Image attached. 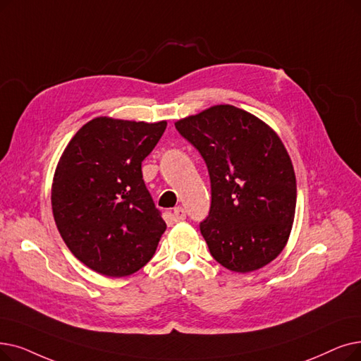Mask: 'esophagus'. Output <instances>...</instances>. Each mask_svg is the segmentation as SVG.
I'll return each instance as SVG.
<instances>
[{"instance_id":"esophagus-1","label":"esophagus","mask_w":361,"mask_h":361,"mask_svg":"<svg viewBox=\"0 0 361 361\" xmlns=\"http://www.w3.org/2000/svg\"><path fill=\"white\" fill-rule=\"evenodd\" d=\"M172 219H174L176 223L183 221V219H185V209H184V208H181V207L176 208V209H174V212H172Z\"/></svg>"}]
</instances>
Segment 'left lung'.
Masks as SVG:
<instances>
[{"label":"left lung","mask_w":361,"mask_h":361,"mask_svg":"<svg viewBox=\"0 0 361 361\" xmlns=\"http://www.w3.org/2000/svg\"><path fill=\"white\" fill-rule=\"evenodd\" d=\"M202 154L211 178V209L200 223L223 267L249 273L288 243L296 207L289 154L267 123L239 107L216 104L176 122Z\"/></svg>","instance_id":"1"}]
</instances>
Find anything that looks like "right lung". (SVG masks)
I'll return each mask as SVG.
<instances>
[{"label": "right lung", "instance_id": "add662e5", "mask_svg": "<svg viewBox=\"0 0 361 361\" xmlns=\"http://www.w3.org/2000/svg\"><path fill=\"white\" fill-rule=\"evenodd\" d=\"M165 128L166 121L94 118L72 137L57 164L51 185L56 226L71 252L99 274L138 271L166 230L142 172Z\"/></svg>", "mask_w": 361, "mask_h": 361}]
</instances>
